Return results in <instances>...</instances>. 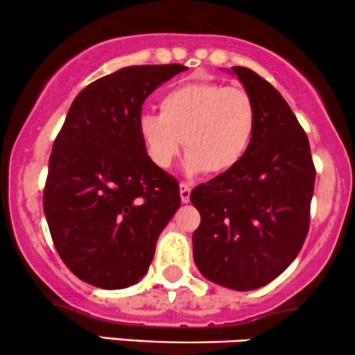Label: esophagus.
<instances>
[{
    "label": "esophagus",
    "instance_id": "1",
    "mask_svg": "<svg viewBox=\"0 0 355 355\" xmlns=\"http://www.w3.org/2000/svg\"><path fill=\"white\" fill-rule=\"evenodd\" d=\"M191 189H193V184H189V182H181L179 184V194H181V201L184 204L189 202Z\"/></svg>",
    "mask_w": 355,
    "mask_h": 355
}]
</instances>
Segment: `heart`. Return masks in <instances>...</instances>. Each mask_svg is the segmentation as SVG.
I'll return each mask as SVG.
<instances>
[{
	"label": "heart",
	"mask_w": 355,
	"mask_h": 355,
	"mask_svg": "<svg viewBox=\"0 0 355 355\" xmlns=\"http://www.w3.org/2000/svg\"><path fill=\"white\" fill-rule=\"evenodd\" d=\"M159 111L141 112L137 135L146 156L161 169L173 164L184 141L186 173H226L244 159L256 136L257 107L243 87L186 83L162 96Z\"/></svg>",
	"instance_id": "heart-1"
}]
</instances>
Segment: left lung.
Instances as JSON below:
<instances>
[{
    "label": "left lung",
    "mask_w": 355,
    "mask_h": 355,
    "mask_svg": "<svg viewBox=\"0 0 355 355\" xmlns=\"http://www.w3.org/2000/svg\"><path fill=\"white\" fill-rule=\"evenodd\" d=\"M227 71L252 96L257 129L234 169L191 193L201 214L193 254L207 281L254 291L284 272L301 251L315 169L306 132L276 87L243 66Z\"/></svg>",
    "instance_id": "8db88e82"
}]
</instances>
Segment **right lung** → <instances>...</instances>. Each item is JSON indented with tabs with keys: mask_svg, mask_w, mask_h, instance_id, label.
Returning <instances> with one entry per match:
<instances>
[{
	"mask_svg": "<svg viewBox=\"0 0 355 355\" xmlns=\"http://www.w3.org/2000/svg\"><path fill=\"white\" fill-rule=\"evenodd\" d=\"M182 64L128 66L74 98L53 144L43 207L54 248L74 276L124 289L148 272L157 237L181 204L137 135L144 99Z\"/></svg>",
	"mask_w": 355,
	"mask_h": 355,
	"instance_id": "add662e5",
	"label": "right lung"
}]
</instances>
